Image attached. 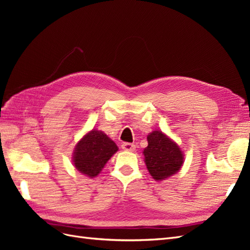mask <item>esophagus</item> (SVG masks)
Wrapping results in <instances>:
<instances>
[{
	"label": "esophagus",
	"instance_id": "1",
	"mask_svg": "<svg viewBox=\"0 0 250 250\" xmlns=\"http://www.w3.org/2000/svg\"><path fill=\"white\" fill-rule=\"evenodd\" d=\"M121 147H122V149L124 151H130V152H133V151L135 150V145H133V144H130V143H123Z\"/></svg>",
	"mask_w": 250,
	"mask_h": 250
}]
</instances>
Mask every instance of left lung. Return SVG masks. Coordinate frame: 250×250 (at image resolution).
I'll list each match as a JSON object with an SVG mask.
<instances>
[{
  "mask_svg": "<svg viewBox=\"0 0 250 250\" xmlns=\"http://www.w3.org/2000/svg\"><path fill=\"white\" fill-rule=\"evenodd\" d=\"M144 149L146 167L155 180H164L177 173L184 164V153L177 144L160 130L148 134Z\"/></svg>",
  "mask_w": 250,
  "mask_h": 250,
  "instance_id": "8db88e82",
  "label": "left lung"
}]
</instances>
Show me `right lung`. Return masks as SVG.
Masks as SVG:
<instances>
[{
  "label": "right lung",
  "mask_w": 250,
  "mask_h": 250,
  "mask_svg": "<svg viewBox=\"0 0 250 250\" xmlns=\"http://www.w3.org/2000/svg\"><path fill=\"white\" fill-rule=\"evenodd\" d=\"M117 151L118 146L115 142L103 131L93 129L75 146L73 164L80 173L88 177H95Z\"/></svg>",
  "instance_id": "add662e5"
}]
</instances>
